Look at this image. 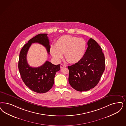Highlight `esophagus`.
<instances>
[{
    "label": "esophagus",
    "instance_id": "esophagus-1",
    "mask_svg": "<svg viewBox=\"0 0 126 126\" xmlns=\"http://www.w3.org/2000/svg\"><path fill=\"white\" fill-rule=\"evenodd\" d=\"M66 67V65H63V64H61V68H64V67Z\"/></svg>",
    "mask_w": 126,
    "mask_h": 126
}]
</instances>
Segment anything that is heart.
<instances>
[{"label":"heart","instance_id":"obj_1","mask_svg":"<svg viewBox=\"0 0 126 126\" xmlns=\"http://www.w3.org/2000/svg\"><path fill=\"white\" fill-rule=\"evenodd\" d=\"M86 48L85 40L71 35H64L57 40L55 46H52L50 52L53 57L60 61L65 54L66 60L71 63L80 61Z\"/></svg>","mask_w":126,"mask_h":126}]
</instances>
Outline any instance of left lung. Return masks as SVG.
<instances>
[{
	"mask_svg": "<svg viewBox=\"0 0 126 126\" xmlns=\"http://www.w3.org/2000/svg\"><path fill=\"white\" fill-rule=\"evenodd\" d=\"M87 46L81 60L68 66L70 85L78 91H87L94 88L105 70V57L99 45L91 38Z\"/></svg>",
	"mask_w": 126,
	"mask_h": 126,
	"instance_id": "1",
	"label": "left lung"
}]
</instances>
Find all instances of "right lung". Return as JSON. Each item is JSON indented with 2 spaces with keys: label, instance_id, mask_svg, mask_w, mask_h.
I'll list each match as a JSON object with an SVG mask.
<instances>
[{
  "label": "right lung",
  "instance_id": "1",
  "mask_svg": "<svg viewBox=\"0 0 126 126\" xmlns=\"http://www.w3.org/2000/svg\"><path fill=\"white\" fill-rule=\"evenodd\" d=\"M47 33H40L30 39L26 44L19 54L18 67L23 82L31 90L37 93H45L53 86L57 72L60 70L61 65H55L46 61L38 67H32L27 61V54L32 43H38L44 46L49 54L50 46Z\"/></svg>",
  "mask_w": 126,
  "mask_h": 126
}]
</instances>
